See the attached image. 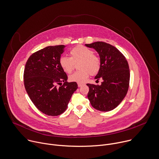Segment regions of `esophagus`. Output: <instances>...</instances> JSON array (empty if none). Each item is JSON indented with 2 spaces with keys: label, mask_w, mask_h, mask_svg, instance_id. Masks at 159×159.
Instances as JSON below:
<instances>
[{
  "label": "esophagus",
  "mask_w": 159,
  "mask_h": 159,
  "mask_svg": "<svg viewBox=\"0 0 159 159\" xmlns=\"http://www.w3.org/2000/svg\"><path fill=\"white\" fill-rule=\"evenodd\" d=\"M82 85H83V83H78V87H81Z\"/></svg>",
  "instance_id": "obj_1"
}]
</instances>
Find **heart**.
<instances>
[{
    "instance_id": "obj_1",
    "label": "heart",
    "mask_w": 159,
    "mask_h": 159,
    "mask_svg": "<svg viewBox=\"0 0 159 159\" xmlns=\"http://www.w3.org/2000/svg\"><path fill=\"white\" fill-rule=\"evenodd\" d=\"M70 57L62 56L59 59V65L66 73H71L76 65L78 70L69 77L73 82L81 83L87 80L89 75H97L101 66L100 57L90 48L84 46H77L71 49Z\"/></svg>"
}]
</instances>
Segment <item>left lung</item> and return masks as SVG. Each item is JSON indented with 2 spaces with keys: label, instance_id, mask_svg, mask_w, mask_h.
Returning a JSON list of instances; mask_svg holds the SVG:
<instances>
[{
  "label": "left lung",
  "instance_id": "8db88e82",
  "mask_svg": "<svg viewBox=\"0 0 159 159\" xmlns=\"http://www.w3.org/2000/svg\"><path fill=\"white\" fill-rule=\"evenodd\" d=\"M98 53L101 66L94 77L96 81L102 79L101 85L86 84L89 86L88 98L91 106L101 111L115 109L125 97L130 82V70L123 54L113 46L95 42L85 44Z\"/></svg>",
  "mask_w": 159,
  "mask_h": 159
}]
</instances>
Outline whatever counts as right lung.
Returning <instances> with one entry per match:
<instances>
[{"label":"right lung","mask_w":159,"mask_h":159,"mask_svg":"<svg viewBox=\"0 0 159 159\" xmlns=\"http://www.w3.org/2000/svg\"><path fill=\"white\" fill-rule=\"evenodd\" d=\"M65 48L48 46L33 53L24 68V83L28 96L39 111L49 116L64 113L78 88L76 82L67 81V75L59 65Z\"/></svg>","instance_id":"1"}]
</instances>
